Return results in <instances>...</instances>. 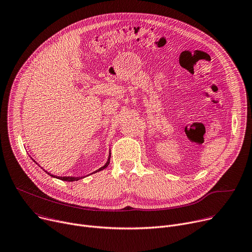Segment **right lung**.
Segmentation results:
<instances>
[{"instance_id": "add662e5", "label": "right lung", "mask_w": 252, "mask_h": 252, "mask_svg": "<svg viewBox=\"0 0 252 252\" xmlns=\"http://www.w3.org/2000/svg\"><path fill=\"white\" fill-rule=\"evenodd\" d=\"M109 163H110V158H109V159H108L107 163H106L104 166H102L101 168H99V169L96 170V171H100V170H102V169L106 168V167L109 165ZM96 171H94V172H96ZM49 175H50V173H49ZM59 179H60V180H62V181H65V182H74V181H79V180H81V179H83V178H75V177H60Z\"/></svg>"}]
</instances>
